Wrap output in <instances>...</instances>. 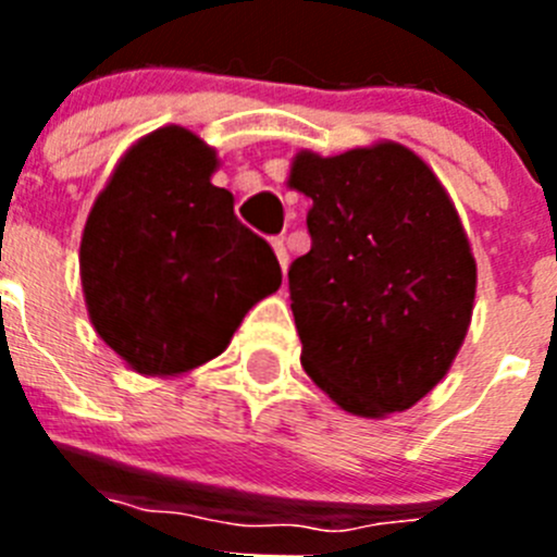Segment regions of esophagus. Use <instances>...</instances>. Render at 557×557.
Wrapping results in <instances>:
<instances>
[{
    "label": "esophagus",
    "instance_id": "34e87169",
    "mask_svg": "<svg viewBox=\"0 0 557 557\" xmlns=\"http://www.w3.org/2000/svg\"><path fill=\"white\" fill-rule=\"evenodd\" d=\"M273 250H275V259H278V264H282V270H287L289 250H287V243H284V236H275Z\"/></svg>",
    "mask_w": 557,
    "mask_h": 557
}]
</instances>
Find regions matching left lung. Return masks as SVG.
Wrapping results in <instances>:
<instances>
[{
    "mask_svg": "<svg viewBox=\"0 0 557 557\" xmlns=\"http://www.w3.org/2000/svg\"><path fill=\"white\" fill-rule=\"evenodd\" d=\"M287 184L312 200V248L289 268L304 371L351 416L410 410L446 376L474 309L455 203L398 141L295 152Z\"/></svg>",
    "mask_w": 557,
    "mask_h": 557,
    "instance_id": "8db88e82",
    "label": "left lung"
}]
</instances>
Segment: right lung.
<instances>
[{"mask_svg": "<svg viewBox=\"0 0 557 557\" xmlns=\"http://www.w3.org/2000/svg\"><path fill=\"white\" fill-rule=\"evenodd\" d=\"M214 147L181 125L141 136L88 211L81 282L95 332L141 376H178L228 348L282 287L278 259L211 184Z\"/></svg>", "mask_w": 557, "mask_h": 557, "instance_id": "add662e5", "label": "right lung"}]
</instances>
